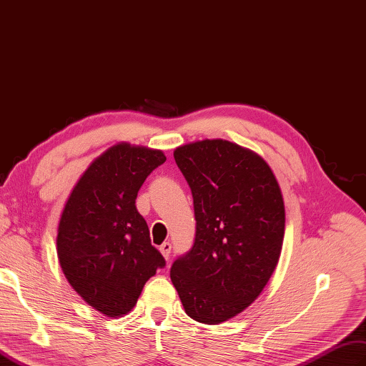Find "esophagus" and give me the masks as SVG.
<instances>
[{
  "label": "esophagus",
  "mask_w": 366,
  "mask_h": 366,
  "mask_svg": "<svg viewBox=\"0 0 366 366\" xmlns=\"http://www.w3.org/2000/svg\"><path fill=\"white\" fill-rule=\"evenodd\" d=\"M159 250H161V254L164 255V258L168 259V258H170V254H172V244L167 241V242H164L161 247H159Z\"/></svg>",
  "instance_id": "1"
}]
</instances>
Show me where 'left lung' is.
<instances>
[{
	"label": "left lung",
	"instance_id": "8db88e82",
	"mask_svg": "<svg viewBox=\"0 0 366 366\" xmlns=\"http://www.w3.org/2000/svg\"><path fill=\"white\" fill-rule=\"evenodd\" d=\"M193 194L196 235L170 270L185 312L218 325L255 302L278 264L285 202L257 153L222 139L174 149Z\"/></svg>",
	"mask_w": 366,
	"mask_h": 366
}]
</instances>
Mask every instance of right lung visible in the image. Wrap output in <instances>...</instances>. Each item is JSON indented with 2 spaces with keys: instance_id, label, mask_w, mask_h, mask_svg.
I'll use <instances>...</instances> for the list:
<instances>
[{
  "instance_id": "1",
  "label": "right lung",
  "mask_w": 366,
  "mask_h": 366,
  "mask_svg": "<svg viewBox=\"0 0 366 366\" xmlns=\"http://www.w3.org/2000/svg\"><path fill=\"white\" fill-rule=\"evenodd\" d=\"M161 149L117 144L86 168L64 204L57 255L64 277L108 317L128 314L165 259L136 209L148 174L165 162Z\"/></svg>"
}]
</instances>
